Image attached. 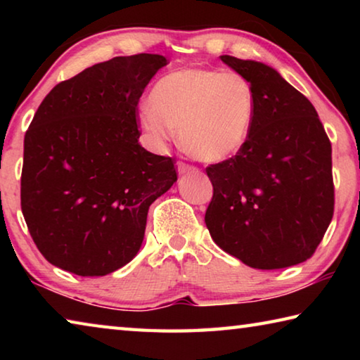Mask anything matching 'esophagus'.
Returning a JSON list of instances; mask_svg holds the SVG:
<instances>
[{
	"label": "esophagus",
	"mask_w": 360,
	"mask_h": 360,
	"mask_svg": "<svg viewBox=\"0 0 360 360\" xmlns=\"http://www.w3.org/2000/svg\"><path fill=\"white\" fill-rule=\"evenodd\" d=\"M195 167L188 165V163H184V162H178V172L179 174H184V173H188V172H195Z\"/></svg>",
	"instance_id": "34e87169"
}]
</instances>
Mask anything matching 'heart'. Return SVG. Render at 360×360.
<instances>
[{
  "label": "heart",
  "instance_id": "b5f03b06",
  "mask_svg": "<svg viewBox=\"0 0 360 360\" xmlns=\"http://www.w3.org/2000/svg\"><path fill=\"white\" fill-rule=\"evenodd\" d=\"M150 105L138 115L152 143L162 144L179 129L192 157L222 162L238 154L251 136L257 96L238 72L184 68L168 72L150 92Z\"/></svg>",
  "mask_w": 360,
  "mask_h": 360
}]
</instances>
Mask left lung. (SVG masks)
Segmentation results:
<instances>
[{
  "label": "left lung",
  "instance_id": "1",
  "mask_svg": "<svg viewBox=\"0 0 360 360\" xmlns=\"http://www.w3.org/2000/svg\"><path fill=\"white\" fill-rule=\"evenodd\" d=\"M221 60L252 84L257 109L245 148L206 168V227L222 251L252 268L302 264L333 216L330 139L314 106L278 71L254 60Z\"/></svg>",
  "mask_w": 360,
  "mask_h": 360
}]
</instances>
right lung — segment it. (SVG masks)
Instances as JSON below:
<instances>
[{"label":"right lung","mask_w":360,"mask_h":360,"mask_svg":"<svg viewBox=\"0 0 360 360\" xmlns=\"http://www.w3.org/2000/svg\"><path fill=\"white\" fill-rule=\"evenodd\" d=\"M157 53L114 57L57 84L23 141L20 205L47 262L105 276L138 254L149 206L176 181L174 158L138 143V103Z\"/></svg>","instance_id":"right-lung-1"}]
</instances>
